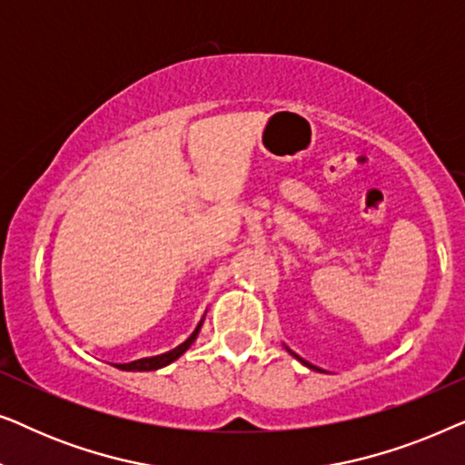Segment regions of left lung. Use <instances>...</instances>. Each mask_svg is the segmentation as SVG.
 Returning <instances> with one entry per match:
<instances>
[{"mask_svg":"<svg viewBox=\"0 0 465 465\" xmlns=\"http://www.w3.org/2000/svg\"><path fill=\"white\" fill-rule=\"evenodd\" d=\"M285 349H288V347H285ZM288 351H290V355H294V358H296L298 361H301V364H304V366H307V368H311V371H322V368H317V366H313V364H311V361H307V360H302V358H301V355H296L294 351H292V349H288Z\"/></svg>","mask_w":465,"mask_h":465,"instance_id":"1","label":"left lung"}]
</instances>
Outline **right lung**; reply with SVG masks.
I'll use <instances>...</instances> for the list:
<instances>
[{
  "instance_id": "add662e5",
  "label": "right lung",
  "mask_w": 465,
  "mask_h": 465,
  "mask_svg": "<svg viewBox=\"0 0 465 465\" xmlns=\"http://www.w3.org/2000/svg\"><path fill=\"white\" fill-rule=\"evenodd\" d=\"M203 322H205V315H203V320L199 322V326L194 328V332L188 336L186 341L182 342V345H177L175 349H171V351H164L161 355H152V358H142V360H135V361H129V364H114L116 368H120V371H133V372H145V371H158V368H164L169 366L171 361H175L180 355H183L190 349V345L196 341V336H199L201 332V326Z\"/></svg>"
}]
</instances>
